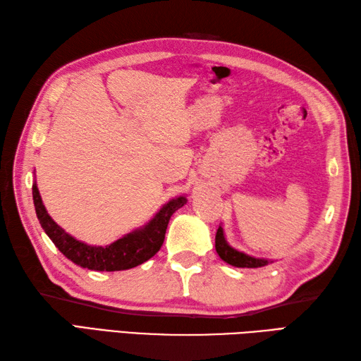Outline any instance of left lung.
<instances>
[{
    "mask_svg": "<svg viewBox=\"0 0 361 361\" xmlns=\"http://www.w3.org/2000/svg\"><path fill=\"white\" fill-rule=\"evenodd\" d=\"M216 251L219 252L221 260H225L226 264L234 265V267L259 268V267H264L268 264V260H265V259L251 257L248 255H245V252H240V251H237V250L229 247L228 242L225 240L224 228L221 226H219L217 234H216Z\"/></svg>",
    "mask_w": 361,
    "mask_h": 361,
    "instance_id": "8db88e82",
    "label": "left lung"
}]
</instances>
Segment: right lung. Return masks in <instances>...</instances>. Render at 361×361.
Wrapping results in <instances>:
<instances>
[{
	"mask_svg": "<svg viewBox=\"0 0 361 361\" xmlns=\"http://www.w3.org/2000/svg\"><path fill=\"white\" fill-rule=\"evenodd\" d=\"M37 217L52 243L74 264L94 271H121L141 265L163 247L166 229L172 214L186 204V197H176L159 209L153 220L141 229L130 233L109 247H91L66 234L46 212L37 185L32 186Z\"/></svg>",
	"mask_w": 361,
	"mask_h": 361,
	"instance_id": "1",
	"label": "right lung"
}]
</instances>
